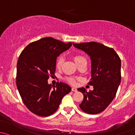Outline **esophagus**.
<instances>
[{
  "mask_svg": "<svg viewBox=\"0 0 135 135\" xmlns=\"http://www.w3.org/2000/svg\"><path fill=\"white\" fill-rule=\"evenodd\" d=\"M71 90H72V91H77V89L76 88H75V87H72Z\"/></svg>",
  "mask_w": 135,
  "mask_h": 135,
  "instance_id": "34e87169",
  "label": "esophagus"
}]
</instances>
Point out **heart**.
Segmentation results:
<instances>
[{
    "label": "heart",
    "instance_id": "obj_1",
    "mask_svg": "<svg viewBox=\"0 0 135 135\" xmlns=\"http://www.w3.org/2000/svg\"><path fill=\"white\" fill-rule=\"evenodd\" d=\"M74 60L75 62H76V64H77L79 63L80 62L86 60V59L83 57V56H80V55H75V56H74ZM63 62H64V58L62 55H60V56H58L57 60H56V67L58 68H60L61 66H62ZM66 79L68 82H69V83H71V84H75L76 83L75 79H73V78L72 77H67Z\"/></svg>",
    "mask_w": 135,
    "mask_h": 135
}]
</instances>
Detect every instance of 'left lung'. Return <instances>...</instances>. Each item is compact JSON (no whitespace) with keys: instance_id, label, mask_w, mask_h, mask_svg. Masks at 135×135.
<instances>
[{"instance_id":"obj_1","label":"left lung","mask_w":135,"mask_h":135,"mask_svg":"<svg viewBox=\"0 0 135 135\" xmlns=\"http://www.w3.org/2000/svg\"><path fill=\"white\" fill-rule=\"evenodd\" d=\"M73 46L84 51L91 59V77L88 83L94 86L92 91L78 88L84 95L79 107L90 114L103 112L114 98L121 81V60L112 48L99 43L74 44Z\"/></svg>"}]
</instances>
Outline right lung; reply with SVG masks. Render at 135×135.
Wrapping results in <instances>:
<instances>
[{"mask_svg": "<svg viewBox=\"0 0 135 135\" xmlns=\"http://www.w3.org/2000/svg\"><path fill=\"white\" fill-rule=\"evenodd\" d=\"M68 44L51 37L30 43L23 49L17 64L16 84L25 106L32 113L48 116L58 109L62 98L71 88L66 83L48 84L55 75L56 58L69 49Z\"/></svg>", "mask_w": 135, "mask_h": 135, "instance_id": "obj_1", "label": "right lung"}]
</instances>
